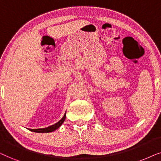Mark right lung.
Wrapping results in <instances>:
<instances>
[{
    "label": "right lung",
    "instance_id": "1",
    "mask_svg": "<svg viewBox=\"0 0 161 161\" xmlns=\"http://www.w3.org/2000/svg\"><path fill=\"white\" fill-rule=\"evenodd\" d=\"M65 118H66V113H65V115H64V116L62 118V119L59 120L57 123L54 124L53 125L49 126V127H46V128H42V129H29V130H30V131L34 132H38V133H44V132H53L54 130L58 129V128L60 127L62 124H63V122L65 121Z\"/></svg>",
    "mask_w": 161,
    "mask_h": 161
}]
</instances>
